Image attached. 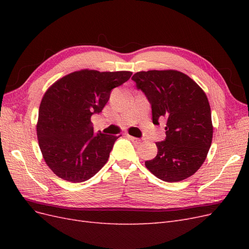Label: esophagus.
<instances>
[{"instance_id": "1", "label": "esophagus", "mask_w": 249, "mask_h": 249, "mask_svg": "<svg viewBox=\"0 0 249 249\" xmlns=\"http://www.w3.org/2000/svg\"><path fill=\"white\" fill-rule=\"evenodd\" d=\"M127 138H129L130 140H132V141H134V142H136V143H140L142 140L141 139H139V138H136V137H133V136H131V135H127Z\"/></svg>"}]
</instances>
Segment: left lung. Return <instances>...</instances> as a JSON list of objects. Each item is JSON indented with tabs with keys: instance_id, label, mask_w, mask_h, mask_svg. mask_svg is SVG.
<instances>
[{
	"instance_id": "8db88e82",
	"label": "left lung",
	"mask_w": 249,
	"mask_h": 249,
	"mask_svg": "<svg viewBox=\"0 0 249 249\" xmlns=\"http://www.w3.org/2000/svg\"><path fill=\"white\" fill-rule=\"evenodd\" d=\"M152 106L153 124L166 119V138L157 142L146 168L164 182L191 177L205 162L213 125L208 97L187 74L178 71H139L132 77Z\"/></svg>"
}]
</instances>
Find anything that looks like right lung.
I'll return each instance as SVG.
<instances>
[{"instance_id": "1", "label": "right lung", "mask_w": 249, "mask_h": 249, "mask_svg": "<svg viewBox=\"0 0 249 249\" xmlns=\"http://www.w3.org/2000/svg\"><path fill=\"white\" fill-rule=\"evenodd\" d=\"M131 76V71H74L44 93L37 137L44 161L57 177L72 183L85 182L107 163L119 136L94 134L90 118L102 112L112 89Z\"/></svg>"}]
</instances>
